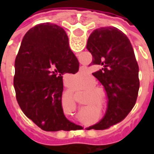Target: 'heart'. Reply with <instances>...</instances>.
Segmentation results:
<instances>
[{
	"label": "heart",
	"mask_w": 154,
	"mask_h": 154,
	"mask_svg": "<svg viewBox=\"0 0 154 154\" xmlns=\"http://www.w3.org/2000/svg\"><path fill=\"white\" fill-rule=\"evenodd\" d=\"M95 85V81L92 78H89L88 80L84 83V86H85V88H91V87H92Z\"/></svg>",
	"instance_id": "heart-1"
}]
</instances>
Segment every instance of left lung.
Returning <instances> with one entry per match:
<instances>
[{
  "mask_svg": "<svg viewBox=\"0 0 154 154\" xmlns=\"http://www.w3.org/2000/svg\"><path fill=\"white\" fill-rule=\"evenodd\" d=\"M87 48L91 65H100L92 73L104 87L108 98L106 115L92 126L104 129L125 118L135 105L139 88V66L130 41L116 27H100L88 38Z\"/></svg>",
  "mask_w": 154,
  "mask_h": 154,
  "instance_id": "obj_1",
  "label": "left lung"
}]
</instances>
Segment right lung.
Returning <instances> with one entry per match:
<instances>
[{"instance_id": "1", "label": "right lung", "mask_w": 154, "mask_h": 154, "mask_svg": "<svg viewBox=\"0 0 154 154\" xmlns=\"http://www.w3.org/2000/svg\"><path fill=\"white\" fill-rule=\"evenodd\" d=\"M15 67L16 100L25 116L45 131L76 129L63 113V76L76 73L79 62L63 29L48 22L30 29L22 39Z\"/></svg>"}]
</instances>
